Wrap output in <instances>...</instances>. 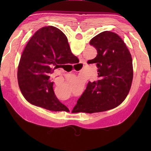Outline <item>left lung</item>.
I'll return each mask as SVG.
<instances>
[{"label":"left lung","instance_id":"1","mask_svg":"<svg viewBox=\"0 0 151 151\" xmlns=\"http://www.w3.org/2000/svg\"><path fill=\"white\" fill-rule=\"evenodd\" d=\"M90 45L96 48L97 55L88 63L96 64L99 79L88 82L76 106L80 112L94 113L116 108L124 101L131 89L133 68L131 53L116 33L101 32Z\"/></svg>","mask_w":151,"mask_h":151}]
</instances>
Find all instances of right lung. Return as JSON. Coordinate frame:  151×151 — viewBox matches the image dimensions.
<instances>
[{
	"instance_id": "obj_1",
	"label": "right lung",
	"mask_w": 151,
	"mask_h": 151,
	"mask_svg": "<svg viewBox=\"0 0 151 151\" xmlns=\"http://www.w3.org/2000/svg\"><path fill=\"white\" fill-rule=\"evenodd\" d=\"M76 59L60 30L52 26L38 30L25 47L18 67V83L25 99L48 111H65L53 91L50 75L64 64L76 63Z\"/></svg>"
}]
</instances>
